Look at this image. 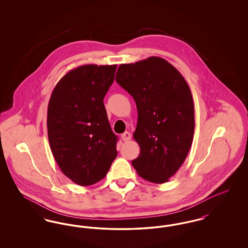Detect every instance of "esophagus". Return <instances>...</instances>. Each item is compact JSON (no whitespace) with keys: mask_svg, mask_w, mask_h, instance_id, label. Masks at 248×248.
<instances>
[{"mask_svg":"<svg viewBox=\"0 0 248 248\" xmlns=\"http://www.w3.org/2000/svg\"><path fill=\"white\" fill-rule=\"evenodd\" d=\"M122 140L124 141H128L131 140V134L129 132H124V134H122Z\"/></svg>","mask_w":248,"mask_h":248,"instance_id":"1","label":"esophagus"}]
</instances>
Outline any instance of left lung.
<instances>
[{
    "label": "left lung",
    "instance_id": "8db88e82",
    "mask_svg": "<svg viewBox=\"0 0 248 248\" xmlns=\"http://www.w3.org/2000/svg\"><path fill=\"white\" fill-rule=\"evenodd\" d=\"M115 80L138 108L133 138L140 154L132 165L150 182H167L184 163L193 140L194 106L188 83L159 57L121 64Z\"/></svg>",
    "mask_w": 248,
    "mask_h": 248
}]
</instances>
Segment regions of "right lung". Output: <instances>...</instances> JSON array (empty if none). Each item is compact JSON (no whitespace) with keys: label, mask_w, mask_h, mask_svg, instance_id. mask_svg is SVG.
<instances>
[{"label":"right lung","mask_w":248,"mask_h":248,"mask_svg":"<svg viewBox=\"0 0 248 248\" xmlns=\"http://www.w3.org/2000/svg\"><path fill=\"white\" fill-rule=\"evenodd\" d=\"M117 65H83L67 72L48 103V140L60 170L80 186L106 177L117 156L104 96Z\"/></svg>","instance_id":"1"}]
</instances>
